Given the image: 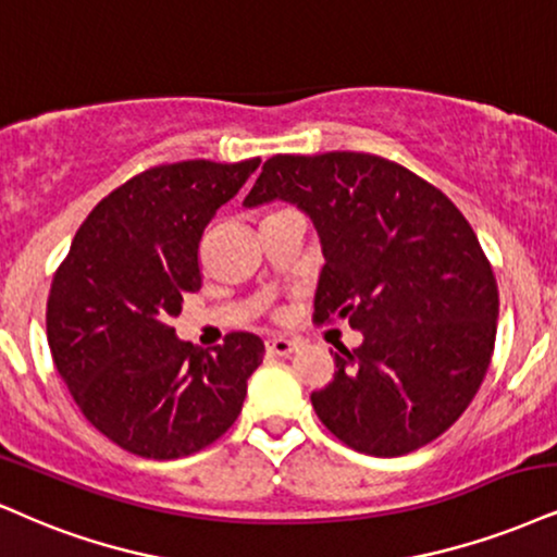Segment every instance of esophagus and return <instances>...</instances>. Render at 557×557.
I'll return each mask as SVG.
<instances>
[{"instance_id": "1", "label": "esophagus", "mask_w": 557, "mask_h": 557, "mask_svg": "<svg viewBox=\"0 0 557 557\" xmlns=\"http://www.w3.org/2000/svg\"><path fill=\"white\" fill-rule=\"evenodd\" d=\"M265 348H268V354H273V356H289L297 351L299 343L289 341V338H271V341H265Z\"/></svg>"}]
</instances>
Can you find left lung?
Wrapping results in <instances>:
<instances>
[{
  "mask_svg": "<svg viewBox=\"0 0 557 557\" xmlns=\"http://www.w3.org/2000/svg\"><path fill=\"white\" fill-rule=\"evenodd\" d=\"M273 198L320 232L314 322L348 320L363 335L335 354L314 413L361 455L434 442L468 410L496 343L498 286L470 222L436 185L369 152L271 157L245 206Z\"/></svg>",
  "mask_w": 557,
  "mask_h": 557,
  "instance_id": "1",
  "label": "left lung"
}]
</instances>
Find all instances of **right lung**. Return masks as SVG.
<instances>
[{"instance_id": "right-lung-1", "label": "right lung", "mask_w": 557, "mask_h": 557, "mask_svg": "<svg viewBox=\"0 0 557 557\" xmlns=\"http://www.w3.org/2000/svg\"><path fill=\"white\" fill-rule=\"evenodd\" d=\"M185 160L134 175L89 211L51 281L46 333L74 403L102 436L147 459L206 449L237 421L265 346L224 335L196 351L170 320L201 289L198 245L216 209L256 173Z\"/></svg>"}]
</instances>
